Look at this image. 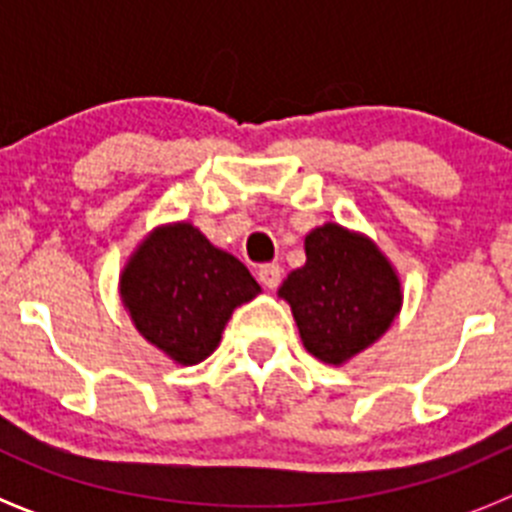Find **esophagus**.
Segmentation results:
<instances>
[{
    "label": "esophagus",
    "mask_w": 512,
    "mask_h": 512,
    "mask_svg": "<svg viewBox=\"0 0 512 512\" xmlns=\"http://www.w3.org/2000/svg\"><path fill=\"white\" fill-rule=\"evenodd\" d=\"M279 279H282V266L279 264H264L259 266V282L266 289H277Z\"/></svg>",
    "instance_id": "34e87169"
}]
</instances>
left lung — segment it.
Returning a JSON list of instances; mask_svg holds the SVG:
<instances>
[{
  "mask_svg": "<svg viewBox=\"0 0 512 512\" xmlns=\"http://www.w3.org/2000/svg\"><path fill=\"white\" fill-rule=\"evenodd\" d=\"M305 266L279 287L315 359L341 366L387 333L402 307L395 266L366 235L325 223L305 238Z\"/></svg>",
  "mask_w": 512,
  "mask_h": 512,
  "instance_id": "1",
  "label": "left lung"
}]
</instances>
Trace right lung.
Wrapping results in <instances>:
<instances>
[{
  "label": "right lung",
  "mask_w": 512,
  "mask_h": 512,
  "mask_svg": "<svg viewBox=\"0 0 512 512\" xmlns=\"http://www.w3.org/2000/svg\"><path fill=\"white\" fill-rule=\"evenodd\" d=\"M259 292L251 271L192 223L148 233L120 274L122 305L140 336L182 366L205 361L235 307Z\"/></svg>",
  "instance_id": "right-lung-1"
}]
</instances>
